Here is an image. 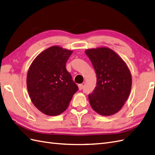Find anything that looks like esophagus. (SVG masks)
Returning a JSON list of instances; mask_svg holds the SVG:
<instances>
[{
	"label": "esophagus",
	"instance_id": "34e87169",
	"mask_svg": "<svg viewBox=\"0 0 155 155\" xmlns=\"http://www.w3.org/2000/svg\"><path fill=\"white\" fill-rule=\"evenodd\" d=\"M83 84H78V88H79V90H82V88H83Z\"/></svg>",
	"mask_w": 155,
	"mask_h": 155
}]
</instances>
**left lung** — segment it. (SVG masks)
Returning a JSON list of instances; mask_svg holds the SVG:
<instances>
[{"instance_id": "1", "label": "left lung", "mask_w": 155, "mask_h": 155, "mask_svg": "<svg viewBox=\"0 0 155 155\" xmlns=\"http://www.w3.org/2000/svg\"><path fill=\"white\" fill-rule=\"evenodd\" d=\"M96 71V86L88 95L92 108L101 115L117 113L128 99L132 76L126 63L111 49L98 48L85 51Z\"/></svg>"}]
</instances>
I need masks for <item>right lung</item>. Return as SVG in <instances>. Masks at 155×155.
<instances>
[{
    "instance_id": "add662e5",
    "label": "right lung",
    "mask_w": 155,
    "mask_h": 155,
    "mask_svg": "<svg viewBox=\"0 0 155 155\" xmlns=\"http://www.w3.org/2000/svg\"><path fill=\"white\" fill-rule=\"evenodd\" d=\"M73 51L54 46L34 59L27 77V90L34 105L47 115L66 110L78 86L66 69Z\"/></svg>"
}]
</instances>
